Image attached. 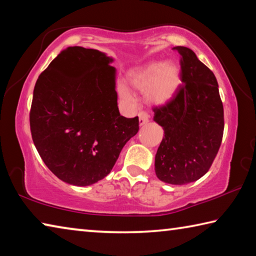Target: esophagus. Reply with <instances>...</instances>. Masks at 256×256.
Instances as JSON below:
<instances>
[{
  "mask_svg": "<svg viewBox=\"0 0 256 256\" xmlns=\"http://www.w3.org/2000/svg\"><path fill=\"white\" fill-rule=\"evenodd\" d=\"M138 122H140V125H144L149 122L148 112L141 110L140 112H138Z\"/></svg>",
  "mask_w": 256,
  "mask_h": 256,
  "instance_id": "1",
  "label": "esophagus"
}]
</instances>
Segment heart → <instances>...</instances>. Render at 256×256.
Here are the masks:
<instances>
[{
	"instance_id": "1",
	"label": "heart",
	"mask_w": 256,
	"mask_h": 256,
	"mask_svg": "<svg viewBox=\"0 0 256 256\" xmlns=\"http://www.w3.org/2000/svg\"><path fill=\"white\" fill-rule=\"evenodd\" d=\"M131 84L141 92L149 90L151 102H164L172 97L180 84V70L172 63L154 62L138 68L130 74ZM123 98H130V94L124 86H120Z\"/></svg>"
}]
</instances>
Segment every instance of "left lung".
<instances>
[{
  "label": "left lung",
  "instance_id": "obj_1",
  "mask_svg": "<svg viewBox=\"0 0 256 256\" xmlns=\"http://www.w3.org/2000/svg\"><path fill=\"white\" fill-rule=\"evenodd\" d=\"M182 84L167 102L154 106L164 136L156 154L157 177L170 184L198 180L210 170L224 136V106L218 82L192 50L176 46Z\"/></svg>",
  "mask_w": 256,
  "mask_h": 256
}]
</instances>
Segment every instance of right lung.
Returning a JSON list of instances; mask_svg holds the SVG:
<instances>
[{
  "label": "right lung",
  "mask_w": 256,
  "mask_h": 256,
  "mask_svg": "<svg viewBox=\"0 0 256 256\" xmlns=\"http://www.w3.org/2000/svg\"><path fill=\"white\" fill-rule=\"evenodd\" d=\"M110 62L97 50L68 47L34 84L29 114L34 144L66 183L86 186L102 180L138 131V116L120 114Z\"/></svg>",
  "instance_id": "1"
}]
</instances>
